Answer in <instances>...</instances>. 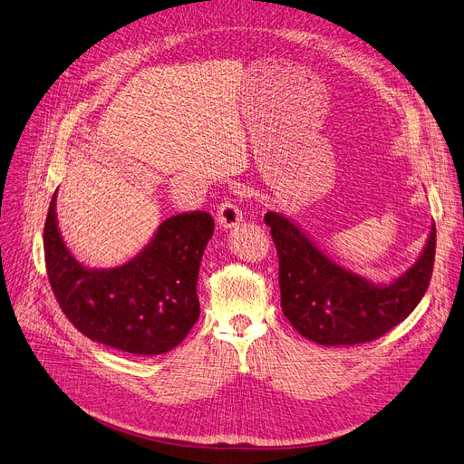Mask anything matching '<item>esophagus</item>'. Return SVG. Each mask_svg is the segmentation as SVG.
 Returning a JSON list of instances; mask_svg holds the SVG:
<instances>
[{
	"label": "esophagus",
	"instance_id": "obj_1",
	"mask_svg": "<svg viewBox=\"0 0 464 464\" xmlns=\"http://www.w3.org/2000/svg\"><path fill=\"white\" fill-rule=\"evenodd\" d=\"M217 217H218V225L225 228H232V227L239 225V220L244 218L242 208H239L234 199H228V198L218 206Z\"/></svg>",
	"mask_w": 464,
	"mask_h": 464
}]
</instances>
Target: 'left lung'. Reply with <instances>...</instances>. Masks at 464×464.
Listing matches in <instances>:
<instances>
[{
    "label": "left lung",
    "instance_id": "8db88e82",
    "mask_svg": "<svg viewBox=\"0 0 464 464\" xmlns=\"http://www.w3.org/2000/svg\"><path fill=\"white\" fill-rule=\"evenodd\" d=\"M266 227L280 263L282 310L303 337L346 346L369 343L403 322L430 285L436 256V225L419 261L391 285H373L314 246L284 215L266 213Z\"/></svg>",
    "mask_w": 464,
    "mask_h": 464
}]
</instances>
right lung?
I'll use <instances>...</instances> for the list:
<instances>
[{
  "mask_svg": "<svg viewBox=\"0 0 464 464\" xmlns=\"http://www.w3.org/2000/svg\"><path fill=\"white\" fill-rule=\"evenodd\" d=\"M213 230L215 220L208 211L179 213L161 222L133 261L87 270L63 242L53 196L44 251L54 299L68 322L91 341L137 356L169 352L199 318L196 284Z\"/></svg>",
  "mask_w": 464,
  "mask_h": 464,
  "instance_id": "1",
  "label": "right lung"
}]
</instances>
